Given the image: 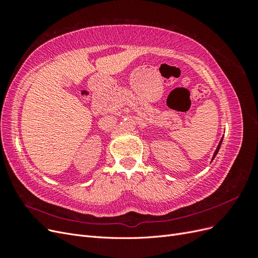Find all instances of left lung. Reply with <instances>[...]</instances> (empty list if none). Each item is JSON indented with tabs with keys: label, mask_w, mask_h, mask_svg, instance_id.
Segmentation results:
<instances>
[{
	"label": "left lung",
	"mask_w": 258,
	"mask_h": 258,
	"mask_svg": "<svg viewBox=\"0 0 258 258\" xmlns=\"http://www.w3.org/2000/svg\"><path fill=\"white\" fill-rule=\"evenodd\" d=\"M222 142H223V138L221 139V141H220V143H218V145H217V147H216V151L214 152V154H213V157H212V160L215 158V156L217 155V153H218V151H220V148H221V145H222Z\"/></svg>",
	"instance_id": "left-lung-1"
}]
</instances>
